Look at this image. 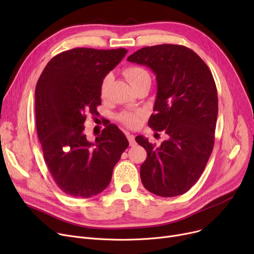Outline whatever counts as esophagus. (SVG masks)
<instances>
[{
    "label": "esophagus",
    "instance_id": "34e87169",
    "mask_svg": "<svg viewBox=\"0 0 254 254\" xmlns=\"http://www.w3.org/2000/svg\"><path fill=\"white\" fill-rule=\"evenodd\" d=\"M127 140H128L130 146H135L136 145V141H135V136L134 135H131V134H129V132H127Z\"/></svg>",
    "mask_w": 254,
    "mask_h": 254
}]
</instances>
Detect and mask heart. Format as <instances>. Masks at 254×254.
Listing matches in <instances>:
<instances>
[{"label": "heart", "instance_id": "heart-1", "mask_svg": "<svg viewBox=\"0 0 254 254\" xmlns=\"http://www.w3.org/2000/svg\"><path fill=\"white\" fill-rule=\"evenodd\" d=\"M124 74L131 86L144 81V80H150L149 73L144 68H142V66H138V65L128 66V68L125 70ZM111 79H112V76L110 74L107 75L103 79L102 85H101V93L103 96L106 95L107 89H108L109 84L111 82ZM141 115L142 114L140 111H126L119 115V120L120 123L124 124L127 127H136L140 125Z\"/></svg>", "mask_w": 254, "mask_h": 254}]
</instances>
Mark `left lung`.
I'll list each match as a JSON object with an SVG mask.
<instances>
[{
	"mask_svg": "<svg viewBox=\"0 0 254 254\" xmlns=\"http://www.w3.org/2000/svg\"><path fill=\"white\" fill-rule=\"evenodd\" d=\"M127 61L148 66L155 74V113L148 126L168 135L159 146L136 137L147 152L140 168L142 183L159 196L183 194L201 177L214 146L218 114L214 78L205 62L182 45L147 46Z\"/></svg>",
	"mask_w": 254,
	"mask_h": 254,
	"instance_id": "left-lung-1",
	"label": "left lung"
}]
</instances>
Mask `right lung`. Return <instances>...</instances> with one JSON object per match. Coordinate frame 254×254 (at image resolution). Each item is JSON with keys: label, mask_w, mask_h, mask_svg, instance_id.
Listing matches in <instances>:
<instances>
[{"label": "right lung", "mask_w": 254, "mask_h": 254, "mask_svg": "<svg viewBox=\"0 0 254 254\" xmlns=\"http://www.w3.org/2000/svg\"><path fill=\"white\" fill-rule=\"evenodd\" d=\"M127 53L126 48H74L46 64L35 91L38 137L44 161L68 195L91 197L109 185L113 168L128 141L115 125L95 142L84 134L86 115H99L103 79Z\"/></svg>", "instance_id": "add662e5"}]
</instances>
